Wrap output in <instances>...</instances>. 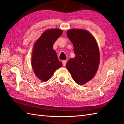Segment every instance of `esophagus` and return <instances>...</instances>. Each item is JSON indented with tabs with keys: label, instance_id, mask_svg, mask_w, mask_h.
<instances>
[{
	"label": "esophagus",
	"instance_id": "34e87169",
	"mask_svg": "<svg viewBox=\"0 0 124 124\" xmlns=\"http://www.w3.org/2000/svg\"><path fill=\"white\" fill-rule=\"evenodd\" d=\"M66 60H63L62 61V65H63L64 66H66Z\"/></svg>",
	"mask_w": 124,
	"mask_h": 124
}]
</instances>
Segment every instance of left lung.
I'll use <instances>...</instances> for the list:
<instances>
[{"label":"left lung","mask_w":124,"mask_h":124,"mask_svg":"<svg viewBox=\"0 0 124 124\" xmlns=\"http://www.w3.org/2000/svg\"><path fill=\"white\" fill-rule=\"evenodd\" d=\"M67 36L72 43L76 56L67 62L66 68L76 83L83 85L94 77L98 70L100 60L98 45L94 36L86 30H68Z\"/></svg>","instance_id":"8db88e82"}]
</instances>
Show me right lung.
<instances>
[{
    "instance_id": "right-lung-1",
    "label": "right lung",
    "mask_w": 124,
    "mask_h": 124,
    "mask_svg": "<svg viewBox=\"0 0 124 124\" xmlns=\"http://www.w3.org/2000/svg\"><path fill=\"white\" fill-rule=\"evenodd\" d=\"M62 34V30L58 28L46 30L34 44L31 64L34 73L41 81H48L62 66L53 48L54 42Z\"/></svg>"
}]
</instances>
